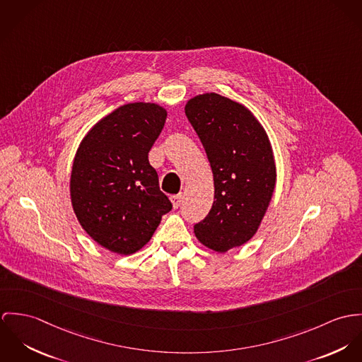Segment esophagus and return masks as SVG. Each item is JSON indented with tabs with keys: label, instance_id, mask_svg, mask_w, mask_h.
<instances>
[{
	"label": "esophagus",
	"instance_id": "34e87169",
	"mask_svg": "<svg viewBox=\"0 0 362 362\" xmlns=\"http://www.w3.org/2000/svg\"><path fill=\"white\" fill-rule=\"evenodd\" d=\"M180 201H182V196L180 194H173L170 196V202L173 205V208H177L180 205Z\"/></svg>",
	"mask_w": 362,
	"mask_h": 362
}]
</instances>
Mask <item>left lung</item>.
<instances>
[{
  "label": "left lung",
  "mask_w": 362,
  "mask_h": 362,
  "mask_svg": "<svg viewBox=\"0 0 362 362\" xmlns=\"http://www.w3.org/2000/svg\"><path fill=\"white\" fill-rule=\"evenodd\" d=\"M186 117L200 137L214 175V204L194 225L197 239L218 252L250 240L272 199L276 166L269 139L239 103L216 93L186 104Z\"/></svg>",
  "instance_id": "left-lung-1"
}]
</instances>
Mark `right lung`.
Returning a JSON list of instances; mask_svg holds the SVG:
<instances>
[{"instance_id":"obj_1","label":"right lung","mask_w":362,"mask_h":362,"mask_svg":"<svg viewBox=\"0 0 362 362\" xmlns=\"http://www.w3.org/2000/svg\"><path fill=\"white\" fill-rule=\"evenodd\" d=\"M165 119L157 104L122 105L93 126L75 156L74 211L87 235L112 252L140 250L172 209L148 162Z\"/></svg>"}]
</instances>
